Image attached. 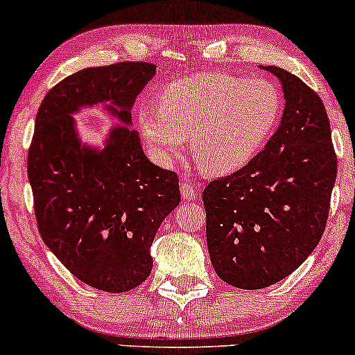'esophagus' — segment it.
<instances>
[{
    "instance_id": "34e87169",
    "label": "esophagus",
    "mask_w": 355,
    "mask_h": 355,
    "mask_svg": "<svg viewBox=\"0 0 355 355\" xmlns=\"http://www.w3.org/2000/svg\"><path fill=\"white\" fill-rule=\"evenodd\" d=\"M180 191H182V197L185 198V200H195L198 195V189L193 182H182Z\"/></svg>"
}]
</instances>
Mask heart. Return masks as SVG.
<instances>
[{
	"instance_id": "1",
	"label": "heart",
	"mask_w": 355,
	"mask_h": 355,
	"mask_svg": "<svg viewBox=\"0 0 355 355\" xmlns=\"http://www.w3.org/2000/svg\"><path fill=\"white\" fill-rule=\"evenodd\" d=\"M160 107L138 108V125L160 160H173L190 138L205 173L225 175L247 165L282 118V95L272 81L225 71H203L172 81Z\"/></svg>"
}]
</instances>
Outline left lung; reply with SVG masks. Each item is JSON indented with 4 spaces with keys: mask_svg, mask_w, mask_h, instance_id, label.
I'll list each match as a JSON object with an SVG mask.
<instances>
[{
    "mask_svg": "<svg viewBox=\"0 0 355 355\" xmlns=\"http://www.w3.org/2000/svg\"><path fill=\"white\" fill-rule=\"evenodd\" d=\"M266 70L284 88L280 126L245 166L211 180L202 193L211 266L223 282L247 291L285 279L312 254L337 177L320 96L287 70Z\"/></svg>",
    "mask_w": 355,
    "mask_h": 355,
    "instance_id": "left-lung-1",
    "label": "left lung"
}]
</instances>
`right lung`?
I'll return each instance as SVG.
<instances>
[{
  "instance_id": "1",
  "label": "right lung",
  "mask_w": 355,
  "mask_h": 355,
  "mask_svg": "<svg viewBox=\"0 0 355 355\" xmlns=\"http://www.w3.org/2000/svg\"><path fill=\"white\" fill-rule=\"evenodd\" d=\"M155 71L153 63L121 61L61 80L40 105L28 152L43 242L81 282L112 294L132 291L152 272L155 234L180 203L178 175L153 165L138 133L123 125L103 150L85 148L71 113L110 101L108 112L130 125V108Z\"/></svg>"
}]
</instances>
